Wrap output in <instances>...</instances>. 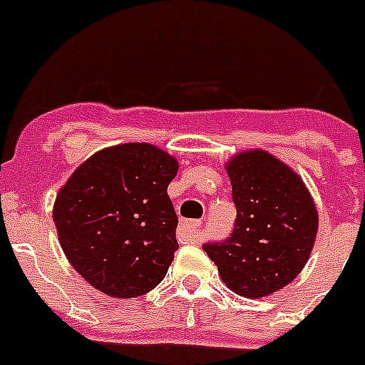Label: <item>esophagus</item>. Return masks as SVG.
<instances>
[{
    "instance_id": "obj_1",
    "label": "esophagus",
    "mask_w": 365,
    "mask_h": 365,
    "mask_svg": "<svg viewBox=\"0 0 365 365\" xmlns=\"http://www.w3.org/2000/svg\"><path fill=\"white\" fill-rule=\"evenodd\" d=\"M180 233L185 235V239L195 240L200 232V220H182L179 226Z\"/></svg>"
}]
</instances>
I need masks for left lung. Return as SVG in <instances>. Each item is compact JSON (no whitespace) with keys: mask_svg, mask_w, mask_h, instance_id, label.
<instances>
[{"mask_svg":"<svg viewBox=\"0 0 365 365\" xmlns=\"http://www.w3.org/2000/svg\"><path fill=\"white\" fill-rule=\"evenodd\" d=\"M237 208L232 235L202 248L222 282L246 299H262L306 266L319 230L315 202L289 166L264 150L237 153L226 165Z\"/></svg>","mask_w":365,"mask_h":365,"instance_id":"left-lung-1","label":"left lung"}]
</instances>
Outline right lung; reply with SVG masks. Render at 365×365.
<instances>
[{
	"instance_id": "add662e5",
	"label": "right lung",
	"mask_w": 365,
	"mask_h": 365,
	"mask_svg": "<svg viewBox=\"0 0 365 365\" xmlns=\"http://www.w3.org/2000/svg\"><path fill=\"white\" fill-rule=\"evenodd\" d=\"M177 160L148 143H126L86 159L53 202V224L72 267L115 299L145 295L166 277L177 213L168 185Z\"/></svg>"
}]
</instances>
